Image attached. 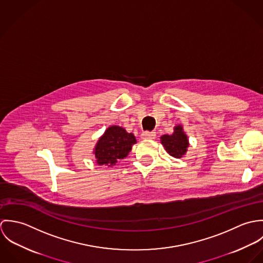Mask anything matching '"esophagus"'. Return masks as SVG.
<instances>
[{
  "label": "esophagus",
  "instance_id": "1",
  "mask_svg": "<svg viewBox=\"0 0 263 263\" xmlns=\"http://www.w3.org/2000/svg\"><path fill=\"white\" fill-rule=\"evenodd\" d=\"M142 139H150V140H153V139H155L156 138V133L155 132H144L143 134H142Z\"/></svg>",
  "mask_w": 263,
  "mask_h": 263
}]
</instances>
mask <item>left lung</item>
<instances>
[{"label":"left lung","instance_id":"8db88e82","mask_svg":"<svg viewBox=\"0 0 263 263\" xmlns=\"http://www.w3.org/2000/svg\"><path fill=\"white\" fill-rule=\"evenodd\" d=\"M161 143L168 154L174 158H181L187 151V137L182 132V127L180 125L175 126L173 135L162 136Z\"/></svg>","mask_w":263,"mask_h":263}]
</instances>
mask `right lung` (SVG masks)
<instances>
[{
    "label": "right lung",
    "instance_id": "1",
    "mask_svg": "<svg viewBox=\"0 0 263 263\" xmlns=\"http://www.w3.org/2000/svg\"><path fill=\"white\" fill-rule=\"evenodd\" d=\"M137 140L133 134L120 126H110L99 139L95 157L99 165L111 167L127 156Z\"/></svg>",
    "mask_w": 263,
    "mask_h": 263
}]
</instances>
